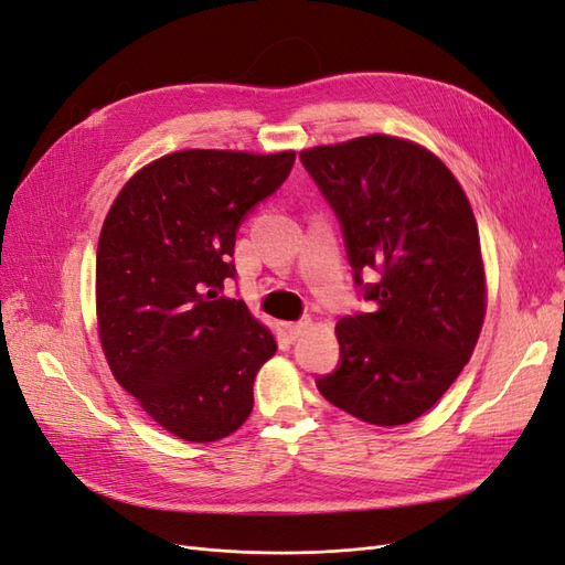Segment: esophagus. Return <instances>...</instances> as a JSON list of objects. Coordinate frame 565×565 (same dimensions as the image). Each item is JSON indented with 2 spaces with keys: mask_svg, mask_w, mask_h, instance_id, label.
<instances>
[{
  "mask_svg": "<svg viewBox=\"0 0 565 565\" xmlns=\"http://www.w3.org/2000/svg\"><path fill=\"white\" fill-rule=\"evenodd\" d=\"M309 328H311V320L303 318V320H297V322H289L287 334H289V339H299L301 334H306V330H309Z\"/></svg>",
  "mask_w": 565,
  "mask_h": 565,
  "instance_id": "34e87169",
  "label": "esophagus"
}]
</instances>
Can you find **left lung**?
Instances as JSON below:
<instances>
[{
    "label": "left lung",
    "mask_w": 565,
    "mask_h": 565,
    "mask_svg": "<svg viewBox=\"0 0 565 565\" xmlns=\"http://www.w3.org/2000/svg\"><path fill=\"white\" fill-rule=\"evenodd\" d=\"M299 160L332 207L358 295L370 301V311L337 322L339 365L316 386L367 424L413 422L459 377L483 324L471 204L446 164L396 136L318 146Z\"/></svg>",
    "instance_id": "8db88e82"
}]
</instances>
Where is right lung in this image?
I'll use <instances>...</instances> for the list:
<instances>
[{"mask_svg": "<svg viewBox=\"0 0 565 565\" xmlns=\"http://www.w3.org/2000/svg\"><path fill=\"white\" fill-rule=\"evenodd\" d=\"M295 152L181 150L143 167L106 216L98 332L115 380L167 431L210 443L241 429L276 339L228 299L235 235L292 172Z\"/></svg>", "mask_w": 565, "mask_h": 565, "instance_id": "1", "label": "right lung"}]
</instances>
